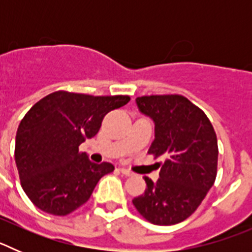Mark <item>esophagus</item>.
Returning a JSON list of instances; mask_svg holds the SVG:
<instances>
[{"label":"esophagus","mask_w":252,"mask_h":252,"mask_svg":"<svg viewBox=\"0 0 252 252\" xmlns=\"http://www.w3.org/2000/svg\"><path fill=\"white\" fill-rule=\"evenodd\" d=\"M120 170H121L122 174L126 175V177H132L133 175V171H131L130 169H127V168H120Z\"/></svg>","instance_id":"1"}]
</instances>
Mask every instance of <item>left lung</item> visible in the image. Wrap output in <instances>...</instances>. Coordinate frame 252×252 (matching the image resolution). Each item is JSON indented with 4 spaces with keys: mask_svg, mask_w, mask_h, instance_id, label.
<instances>
[{
    "mask_svg": "<svg viewBox=\"0 0 252 252\" xmlns=\"http://www.w3.org/2000/svg\"><path fill=\"white\" fill-rule=\"evenodd\" d=\"M136 103L155 122L149 154L165 160L159 162L157 183L144 178L148 188L132 203L151 223H179L195 212L217 177L215 128L206 113L184 95H142Z\"/></svg>",
    "mask_w": 252,
    "mask_h": 252,
    "instance_id": "obj_1",
    "label": "left lung"
}]
</instances>
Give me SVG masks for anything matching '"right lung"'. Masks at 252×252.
<instances>
[{"label": "right lung", "mask_w": 252, "mask_h": 252, "mask_svg": "<svg viewBox=\"0 0 252 252\" xmlns=\"http://www.w3.org/2000/svg\"><path fill=\"white\" fill-rule=\"evenodd\" d=\"M130 95L57 91L31 107L17 128L15 161L24 192L39 209L66 216L83 206L111 162L95 164L79 145L92 139L103 117Z\"/></svg>", "instance_id": "1"}]
</instances>
